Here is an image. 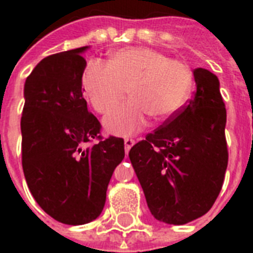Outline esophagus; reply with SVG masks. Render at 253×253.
I'll return each instance as SVG.
<instances>
[{"instance_id": "1", "label": "esophagus", "mask_w": 253, "mask_h": 253, "mask_svg": "<svg viewBox=\"0 0 253 253\" xmlns=\"http://www.w3.org/2000/svg\"><path fill=\"white\" fill-rule=\"evenodd\" d=\"M135 144V140L134 139H125V151H126V154H128V151H130V148Z\"/></svg>"}]
</instances>
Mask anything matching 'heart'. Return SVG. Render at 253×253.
<instances>
[{"mask_svg": "<svg viewBox=\"0 0 253 253\" xmlns=\"http://www.w3.org/2000/svg\"><path fill=\"white\" fill-rule=\"evenodd\" d=\"M81 84L87 101L101 114L114 107L127 89L131 99L113 109L103 127L113 135L130 136L146 128L150 117L164 121L180 110L190 93L192 72L160 51L127 47L111 52L107 65L87 63Z\"/></svg>", "mask_w": 253, "mask_h": 253, "instance_id": "b5f03b06", "label": "heart"}]
</instances>
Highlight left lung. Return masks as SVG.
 <instances>
[{
    "label": "left lung",
    "instance_id": "obj_1",
    "mask_svg": "<svg viewBox=\"0 0 253 253\" xmlns=\"http://www.w3.org/2000/svg\"><path fill=\"white\" fill-rule=\"evenodd\" d=\"M193 98L128 152L151 214L185 224L211 209L223 185L228 152L226 107L218 77L193 71Z\"/></svg>",
    "mask_w": 253,
    "mask_h": 253
}]
</instances>
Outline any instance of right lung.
Returning a JSON list of instances; mask_svg holds the SVG:
<instances>
[{
  "label": "right lung",
  "mask_w": 253,
  "mask_h": 253,
  "mask_svg": "<svg viewBox=\"0 0 253 253\" xmlns=\"http://www.w3.org/2000/svg\"><path fill=\"white\" fill-rule=\"evenodd\" d=\"M89 47L44 57L25 83L22 167L30 192L49 216L85 224L102 212L107 185L125 158L123 139H102L83 97ZM93 140H97L95 143Z\"/></svg>",
  "instance_id": "obj_1"
}]
</instances>
